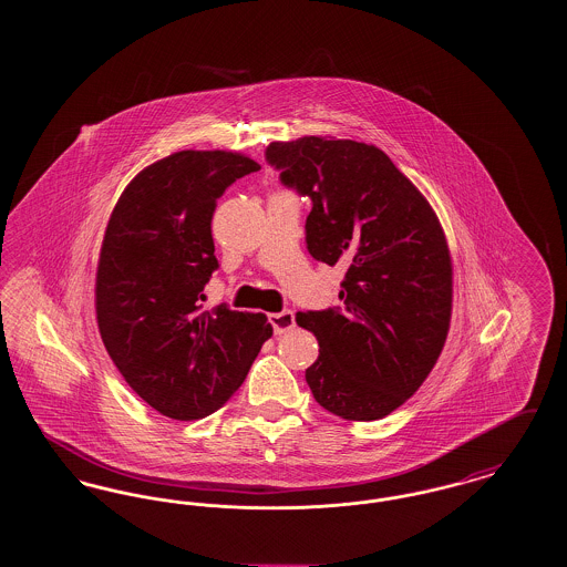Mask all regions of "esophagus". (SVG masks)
I'll return each mask as SVG.
<instances>
[{"instance_id": "1", "label": "esophagus", "mask_w": 567, "mask_h": 567, "mask_svg": "<svg viewBox=\"0 0 567 567\" xmlns=\"http://www.w3.org/2000/svg\"><path fill=\"white\" fill-rule=\"evenodd\" d=\"M270 323L274 327V333H287L291 329H296V315L291 310L278 312V315H270Z\"/></svg>"}]
</instances>
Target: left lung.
<instances>
[{"label":"left lung","instance_id":"8db88e82","mask_svg":"<svg viewBox=\"0 0 567 567\" xmlns=\"http://www.w3.org/2000/svg\"><path fill=\"white\" fill-rule=\"evenodd\" d=\"M266 157L312 199L308 252L347 268L340 310L297 312L319 340L306 382L336 416L384 419L430 377L451 329L453 261L440 218L374 144L303 135L271 142Z\"/></svg>","mask_w":567,"mask_h":567}]
</instances>
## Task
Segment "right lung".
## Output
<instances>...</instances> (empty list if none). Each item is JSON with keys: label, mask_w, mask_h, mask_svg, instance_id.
Segmentation results:
<instances>
[{"label": "right lung", "mask_w": 567, "mask_h": 567, "mask_svg": "<svg viewBox=\"0 0 567 567\" xmlns=\"http://www.w3.org/2000/svg\"><path fill=\"white\" fill-rule=\"evenodd\" d=\"M259 167L236 151H178L137 172L110 215L95 274L100 336L125 382L163 416L213 414L274 333L261 312L199 306L218 268L216 199Z\"/></svg>", "instance_id": "add662e5"}]
</instances>
